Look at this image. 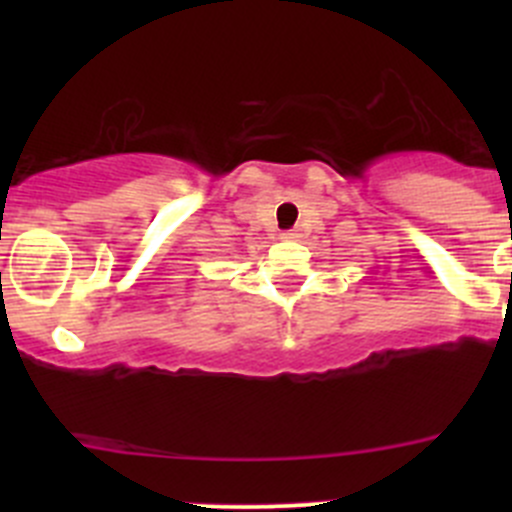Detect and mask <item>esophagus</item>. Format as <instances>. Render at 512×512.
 <instances>
[{"label": "esophagus", "instance_id": "obj_1", "mask_svg": "<svg viewBox=\"0 0 512 512\" xmlns=\"http://www.w3.org/2000/svg\"><path fill=\"white\" fill-rule=\"evenodd\" d=\"M299 235V232L297 230H285V232H282V240H294V237H297Z\"/></svg>", "mask_w": 512, "mask_h": 512}]
</instances>
